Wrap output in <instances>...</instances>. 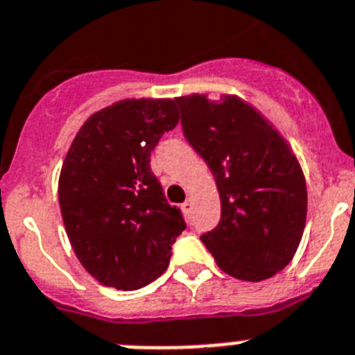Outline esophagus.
I'll return each mask as SVG.
<instances>
[{
  "instance_id": "esophagus-1",
  "label": "esophagus",
  "mask_w": 355,
  "mask_h": 355,
  "mask_svg": "<svg viewBox=\"0 0 355 355\" xmlns=\"http://www.w3.org/2000/svg\"><path fill=\"white\" fill-rule=\"evenodd\" d=\"M182 209H184V211H186L187 214H191V211H193V200L187 198L186 202L182 203Z\"/></svg>"
}]
</instances>
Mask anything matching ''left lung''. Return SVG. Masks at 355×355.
I'll use <instances>...</instances> for the list:
<instances>
[{
  "instance_id": "1",
  "label": "left lung",
  "mask_w": 355,
  "mask_h": 355,
  "mask_svg": "<svg viewBox=\"0 0 355 355\" xmlns=\"http://www.w3.org/2000/svg\"><path fill=\"white\" fill-rule=\"evenodd\" d=\"M182 128L220 191L221 220L202 241L216 264L246 282L291 263L306 229L307 187L288 141L248 101L225 94L177 98Z\"/></svg>"
}]
</instances>
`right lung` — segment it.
I'll use <instances>...</instances> for the list:
<instances>
[{
    "label": "right lung",
    "mask_w": 355,
    "mask_h": 355,
    "mask_svg": "<svg viewBox=\"0 0 355 355\" xmlns=\"http://www.w3.org/2000/svg\"><path fill=\"white\" fill-rule=\"evenodd\" d=\"M177 100L130 98L91 114L58 177V203L82 266L109 288L134 291L166 271L186 221L150 168Z\"/></svg>",
    "instance_id": "obj_1"
}]
</instances>
